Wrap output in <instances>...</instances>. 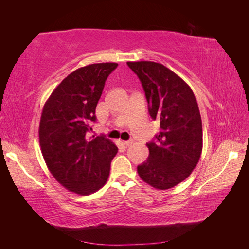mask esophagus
Wrapping results in <instances>:
<instances>
[{
  "label": "esophagus",
  "mask_w": 249,
  "mask_h": 249,
  "mask_svg": "<svg viewBox=\"0 0 249 249\" xmlns=\"http://www.w3.org/2000/svg\"><path fill=\"white\" fill-rule=\"evenodd\" d=\"M133 143H134L133 140H125V141H123V144H125L126 146H129V145H131Z\"/></svg>",
  "instance_id": "esophagus-1"
}]
</instances>
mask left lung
Here are the masks:
<instances>
[{
    "mask_svg": "<svg viewBox=\"0 0 249 249\" xmlns=\"http://www.w3.org/2000/svg\"><path fill=\"white\" fill-rule=\"evenodd\" d=\"M139 77L153 120L160 122L149 158L137 167L139 177L156 189H169L193 172L202 152V122L197 100L176 72L151 61L127 62Z\"/></svg>",
    "mask_w": 249,
    "mask_h": 249,
    "instance_id": "obj_1",
    "label": "left lung"
}]
</instances>
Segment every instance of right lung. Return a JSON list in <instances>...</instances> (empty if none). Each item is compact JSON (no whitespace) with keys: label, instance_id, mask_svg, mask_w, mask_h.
<instances>
[{"label":"right lung","instance_id":"obj_1","mask_svg":"<svg viewBox=\"0 0 249 249\" xmlns=\"http://www.w3.org/2000/svg\"><path fill=\"white\" fill-rule=\"evenodd\" d=\"M118 64L97 63L70 73L44 105L39 123L41 154L63 187L91 195L107 182L118 147L104 136L88 138L105 82Z\"/></svg>","mask_w":249,"mask_h":249}]
</instances>
